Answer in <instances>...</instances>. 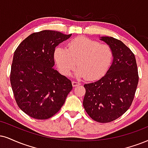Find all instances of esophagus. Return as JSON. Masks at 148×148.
<instances>
[{
	"label": "esophagus",
	"instance_id": "esophagus-1",
	"mask_svg": "<svg viewBox=\"0 0 148 148\" xmlns=\"http://www.w3.org/2000/svg\"><path fill=\"white\" fill-rule=\"evenodd\" d=\"M80 84H80L79 82H75V81H73L72 82V85H73V87L77 86H79Z\"/></svg>",
	"mask_w": 148,
	"mask_h": 148
}]
</instances>
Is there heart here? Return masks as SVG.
I'll return each mask as SVG.
<instances>
[{"instance_id":"b5f03b06","label":"heart","mask_w":148,"mask_h":148,"mask_svg":"<svg viewBox=\"0 0 148 148\" xmlns=\"http://www.w3.org/2000/svg\"><path fill=\"white\" fill-rule=\"evenodd\" d=\"M69 49L59 46L55 49L54 59L59 71L64 75H69L75 68L77 77L88 80L101 78L110 68L113 60V51L106 44L79 37L68 44Z\"/></svg>"}]
</instances>
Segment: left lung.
Returning <instances> with one entry per match:
<instances>
[{"mask_svg": "<svg viewBox=\"0 0 148 148\" xmlns=\"http://www.w3.org/2000/svg\"><path fill=\"white\" fill-rule=\"evenodd\" d=\"M113 51V61L98 81L84 84L83 106L94 121L108 123L120 117L132 104L138 82L135 56L119 40L101 37Z\"/></svg>", "mask_w": 148, "mask_h": 148, "instance_id": "left-lung-1", "label": "left lung"}]
</instances>
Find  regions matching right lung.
<instances>
[{"label":"right lung","instance_id":"1","mask_svg":"<svg viewBox=\"0 0 148 148\" xmlns=\"http://www.w3.org/2000/svg\"><path fill=\"white\" fill-rule=\"evenodd\" d=\"M71 35L51 30L33 33L14 52L11 86L18 107L31 117L55 115L73 89L71 80L53 68L55 49Z\"/></svg>","mask_w":148,"mask_h":148}]
</instances>
